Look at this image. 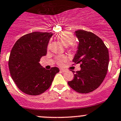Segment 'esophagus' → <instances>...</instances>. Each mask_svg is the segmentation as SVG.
I'll return each instance as SVG.
<instances>
[{"instance_id":"esophagus-1","label":"esophagus","mask_w":121,"mask_h":121,"mask_svg":"<svg viewBox=\"0 0 121 121\" xmlns=\"http://www.w3.org/2000/svg\"><path fill=\"white\" fill-rule=\"evenodd\" d=\"M60 71L62 72H65L66 71V70L64 69H60Z\"/></svg>"}]
</instances>
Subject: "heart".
Segmentation results:
<instances>
[{
    "label": "heart",
    "instance_id": "1",
    "mask_svg": "<svg viewBox=\"0 0 121 121\" xmlns=\"http://www.w3.org/2000/svg\"><path fill=\"white\" fill-rule=\"evenodd\" d=\"M56 37L64 45L67 46L68 49L71 50H74L75 48H74V46H73L72 43L75 41V37L71 32L68 31H63L57 34ZM49 48L50 44L49 43L48 46V49H49ZM66 60H67V57L64 55L58 56L56 58L57 63L59 65H61Z\"/></svg>",
    "mask_w": 121,
    "mask_h": 121
}]
</instances>
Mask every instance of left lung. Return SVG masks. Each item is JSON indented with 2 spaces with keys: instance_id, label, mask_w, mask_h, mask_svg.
Instances as JSON below:
<instances>
[{
  "instance_id": "8db88e82",
  "label": "left lung",
  "mask_w": 121,
  "mask_h": 121,
  "mask_svg": "<svg viewBox=\"0 0 121 121\" xmlns=\"http://www.w3.org/2000/svg\"><path fill=\"white\" fill-rule=\"evenodd\" d=\"M79 39L78 50L72 65L80 64L81 69L75 72L72 80L68 82L76 92L87 94L100 86L105 78L109 63L108 50L100 38L90 31H75Z\"/></svg>"
}]
</instances>
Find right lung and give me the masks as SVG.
<instances>
[{"label": "right lung", "instance_id": "1", "mask_svg": "<svg viewBox=\"0 0 121 121\" xmlns=\"http://www.w3.org/2000/svg\"><path fill=\"white\" fill-rule=\"evenodd\" d=\"M52 33L33 32L21 37L12 48L9 60L10 75L17 87L29 95H38L51 86L57 67L46 69L39 64L45 56Z\"/></svg>", "mask_w": 121, "mask_h": 121}]
</instances>
